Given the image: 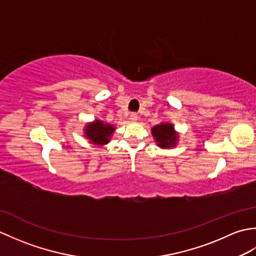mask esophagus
Instances as JSON below:
<instances>
[{
    "mask_svg": "<svg viewBox=\"0 0 256 256\" xmlns=\"http://www.w3.org/2000/svg\"><path fill=\"white\" fill-rule=\"evenodd\" d=\"M138 113H135V112H133V113H131L130 114V118H131V121H133V122H135V121H138Z\"/></svg>",
    "mask_w": 256,
    "mask_h": 256,
    "instance_id": "1",
    "label": "esophagus"
}]
</instances>
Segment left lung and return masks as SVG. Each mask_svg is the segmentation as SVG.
I'll return each mask as SVG.
<instances>
[{
    "instance_id": "1",
    "label": "left lung",
    "mask_w": 256,
    "mask_h": 256,
    "mask_svg": "<svg viewBox=\"0 0 256 256\" xmlns=\"http://www.w3.org/2000/svg\"><path fill=\"white\" fill-rule=\"evenodd\" d=\"M152 134L155 138L157 146L162 148H175L178 140V135L174 130L172 123H160L152 128Z\"/></svg>"
}]
</instances>
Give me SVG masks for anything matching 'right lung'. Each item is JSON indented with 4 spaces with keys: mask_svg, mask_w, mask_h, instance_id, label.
Instances as JSON below:
<instances>
[{
    "mask_svg": "<svg viewBox=\"0 0 256 256\" xmlns=\"http://www.w3.org/2000/svg\"><path fill=\"white\" fill-rule=\"evenodd\" d=\"M113 132V125L104 123L101 120H96L94 122L86 124L84 128V135L86 138H89L91 143L96 145L108 144Z\"/></svg>",
    "mask_w": 256,
    "mask_h": 256,
    "instance_id": "obj_1",
    "label": "right lung"
}]
</instances>
